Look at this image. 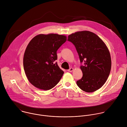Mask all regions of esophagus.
Masks as SVG:
<instances>
[{
    "instance_id": "1",
    "label": "esophagus",
    "mask_w": 127,
    "mask_h": 127,
    "mask_svg": "<svg viewBox=\"0 0 127 127\" xmlns=\"http://www.w3.org/2000/svg\"><path fill=\"white\" fill-rule=\"evenodd\" d=\"M73 70H74V68H70L69 70H68V72H72Z\"/></svg>"
}]
</instances>
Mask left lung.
<instances>
[{
    "label": "left lung",
    "mask_w": 127,
    "mask_h": 127,
    "mask_svg": "<svg viewBox=\"0 0 127 127\" xmlns=\"http://www.w3.org/2000/svg\"><path fill=\"white\" fill-rule=\"evenodd\" d=\"M68 40L75 45L81 62L83 77L77 81L78 86L86 92H93L106 82L111 69L109 50L104 41L89 31L76 32L69 35Z\"/></svg>",
    "instance_id": "left-lung-1"
}]
</instances>
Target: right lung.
<instances>
[{
  "label": "right lung",
  "mask_w": 127,
  "mask_h": 127,
  "mask_svg": "<svg viewBox=\"0 0 127 127\" xmlns=\"http://www.w3.org/2000/svg\"><path fill=\"white\" fill-rule=\"evenodd\" d=\"M67 40L63 35L50 33L35 36L29 42L23 56V67L29 82L43 90L54 87L64 72L55 61L57 51Z\"/></svg>",
  "instance_id": "add662e5"
}]
</instances>
